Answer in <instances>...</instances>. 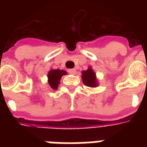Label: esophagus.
Wrapping results in <instances>:
<instances>
[{"instance_id": "1", "label": "esophagus", "mask_w": 147, "mask_h": 147, "mask_svg": "<svg viewBox=\"0 0 147 147\" xmlns=\"http://www.w3.org/2000/svg\"><path fill=\"white\" fill-rule=\"evenodd\" d=\"M68 73L71 74V75H75V74L76 73V69H74V68H71V69H68Z\"/></svg>"}]
</instances>
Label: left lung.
<instances>
[{
    "label": "left lung",
    "mask_w": 147,
    "mask_h": 147,
    "mask_svg": "<svg viewBox=\"0 0 147 147\" xmlns=\"http://www.w3.org/2000/svg\"><path fill=\"white\" fill-rule=\"evenodd\" d=\"M82 78H83V82L86 86L94 87V86H97L98 85L97 81H96L95 73L93 71L90 67H89L86 71H83Z\"/></svg>",
    "instance_id": "8db88e82"
}]
</instances>
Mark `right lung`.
<instances>
[{
    "label": "right lung",
    "mask_w": 147,
    "mask_h": 147,
    "mask_svg": "<svg viewBox=\"0 0 147 147\" xmlns=\"http://www.w3.org/2000/svg\"><path fill=\"white\" fill-rule=\"evenodd\" d=\"M67 72L64 70L60 69H52L49 71L48 74L49 84L53 90L57 89L58 84L60 83V80L61 79L62 76L66 75Z\"/></svg>",
    "instance_id": "right-lung-1"
}]
</instances>
